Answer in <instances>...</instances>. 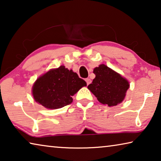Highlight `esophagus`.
I'll return each mask as SVG.
<instances>
[{
	"label": "esophagus",
	"mask_w": 161,
	"mask_h": 161,
	"mask_svg": "<svg viewBox=\"0 0 161 161\" xmlns=\"http://www.w3.org/2000/svg\"><path fill=\"white\" fill-rule=\"evenodd\" d=\"M86 85H90V84L91 83V80H90V79H89V78H87V79H86Z\"/></svg>",
	"instance_id": "34e87169"
}]
</instances>
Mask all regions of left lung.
<instances>
[{"label":"left lung","mask_w":161,"mask_h":161,"mask_svg":"<svg viewBox=\"0 0 161 161\" xmlns=\"http://www.w3.org/2000/svg\"><path fill=\"white\" fill-rule=\"evenodd\" d=\"M95 78L87 88L99 103L109 107L121 103L130 87L128 81L104 64L94 69Z\"/></svg>","instance_id":"1"}]
</instances>
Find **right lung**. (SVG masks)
Here are the masks:
<instances>
[{"instance_id":"add662e5","label":"right lung","mask_w":161,"mask_h":161,"mask_svg":"<svg viewBox=\"0 0 161 161\" xmlns=\"http://www.w3.org/2000/svg\"><path fill=\"white\" fill-rule=\"evenodd\" d=\"M86 81L64 66L47 71L35 81L32 94L35 101L47 109H58L72 103V97Z\"/></svg>"}]
</instances>
